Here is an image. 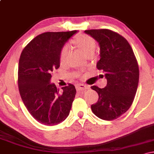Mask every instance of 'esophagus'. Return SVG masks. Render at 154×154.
<instances>
[{
	"label": "esophagus",
	"mask_w": 154,
	"mask_h": 154,
	"mask_svg": "<svg viewBox=\"0 0 154 154\" xmlns=\"http://www.w3.org/2000/svg\"><path fill=\"white\" fill-rule=\"evenodd\" d=\"M88 88H89V86L85 85L83 84H78L76 85V89H77V91H82V90L88 89Z\"/></svg>",
	"instance_id": "1"
}]
</instances>
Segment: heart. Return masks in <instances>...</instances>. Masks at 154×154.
<instances>
[{
    "label": "heart",
    "instance_id": "b5f03b06",
    "mask_svg": "<svg viewBox=\"0 0 154 154\" xmlns=\"http://www.w3.org/2000/svg\"><path fill=\"white\" fill-rule=\"evenodd\" d=\"M74 43L78 47L81 52L85 56H87L91 53L95 52V48H96L95 40L87 35H78L74 40ZM69 53V47L67 45L63 46L61 51V54H60V61L61 63L66 61Z\"/></svg>",
    "mask_w": 154,
    "mask_h": 154
}]
</instances>
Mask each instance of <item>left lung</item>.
<instances>
[{"label": "left lung", "mask_w": 154, "mask_h": 154, "mask_svg": "<svg viewBox=\"0 0 154 154\" xmlns=\"http://www.w3.org/2000/svg\"><path fill=\"white\" fill-rule=\"evenodd\" d=\"M85 33L99 45L96 66L104 72L107 80L104 88L92 86L99 98L91 109L101 119H117L130 109L137 92L139 68L135 54L128 40L110 29H90Z\"/></svg>", "instance_id": "1"}]
</instances>
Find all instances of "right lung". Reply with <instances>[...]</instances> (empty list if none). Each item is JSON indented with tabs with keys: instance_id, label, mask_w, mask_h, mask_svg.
<instances>
[{
	"instance_id": "add662e5",
	"label": "right lung",
	"mask_w": 154,
	"mask_h": 154,
	"mask_svg": "<svg viewBox=\"0 0 154 154\" xmlns=\"http://www.w3.org/2000/svg\"><path fill=\"white\" fill-rule=\"evenodd\" d=\"M77 32H48L31 40L21 54L18 85L23 103L38 122L52 126L62 122L71 110L76 95L73 85L60 93L51 82V72L60 66V54L64 44Z\"/></svg>"
}]
</instances>
